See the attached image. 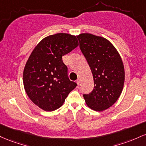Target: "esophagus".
Listing matches in <instances>:
<instances>
[{"label": "esophagus", "instance_id": "obj_1", "mask_svg": "<svg viewBox=\"0 0 146 146\" xmlns=\"http://www.w3.org/2000/svg\"><path fill=\"white\" fill-rule=\"evenodd\" d=\"M80 81H81V78H78L77 80H76V83H77L78 86H79V84H80Z\"/></svg>", "mask_w": 146, "mask_h": 146}]
</instances>
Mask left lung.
Wrapping results in <instances>:
<instances>
[{"label": "left lung", "mask_w": 146, "mask_h": 146, "mask_svg": "<svg viewBox=\"0 0 146 146\" xmlns=\"http://www.w3.org/2000/svg\"><path fill=\"white\" fill-rule=\"evenodd\" d=\"M79 47L91 69L94 87L83 94L87 106L101 112L109 108L120 96L125 71L119 52L109 40L91 34L77 36Z\"/></svg>", "instance_id": "8db88e82"}]
</instances>
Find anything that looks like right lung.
I'll return each instance as SVG.
<instances>
[{"label":"right lung","mask_w":146,"mask_h":146,"mask_svg":"<svg viewBox=\"0 0 146 146\" xmlns=\"http://www.w3.org/2000/svg\"><path fill=\"white\" fill-rule=\"evenodd\" d=\"M78 45L76 36L58 33L45 37L32 51L23 71V85L36 106L47 112L59 108L77 86L68 76L62 56Z\"/></svg>","instance_id":"obj_1"}]
</instances>
